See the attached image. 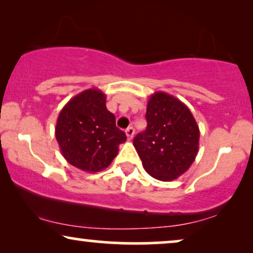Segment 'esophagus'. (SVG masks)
<instances>
[{
  "mask_svg": "<svg viewBox=\"0 0 253 253\" xmlns=\"http://www.w3.org/2000/svg\"><path fill=\"white\" fill-rule=\"evenodd\" d=\"M134 133H135V130H134L133 127H128V128L126 129V135H127V137H128L129 140H132V139H133Z\"/></svg>",
  "mask_w": 253,
  "mask_h": 253,
  "instance_id": "1",
  "label": "esophagus"
}]
</instances>
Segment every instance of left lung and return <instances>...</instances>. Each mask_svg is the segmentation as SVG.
<instances>
[{
  "instance_id": "8db88e82",
  "label": "left lung",
  "mask_w": 253,
  "mask_h": 253,
  "mask_svg": "<svg viewBox=\"0 0 253 253\" xmlns=\"http://www.w3.org/2000/svg\"><path fill=\"white\" fill-rule=\"evenodd\" d=\"M146 119V130L133 140L144 170L155 179H177L199 150L200 130L193 114L176 97L158 91L148 100Z\"/></svg>"
}]
</instances>
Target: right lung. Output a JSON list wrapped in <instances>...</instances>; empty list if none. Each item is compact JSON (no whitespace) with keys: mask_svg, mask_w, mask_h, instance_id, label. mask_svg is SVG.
I'll use <instances>...</instances> for the list:
<instances>
[{"mask_svg":"<svg viewBox=\"0 0 253 253\" xmlns=\"http://www.w3.org/2000/svg\"><path fill=\"white\" fill-rule=\"evenodd\" d=\"M105 103L99 89L84 90L63 106L56 121L55 137L63 157L85 172L106 169L126 141Z\"/></svg>","mask_w":253,"mask_h":253,"instance_id":"1","label":"right lung"}]
</instances>
